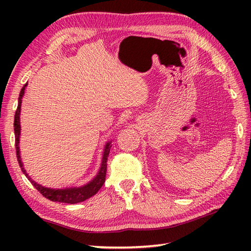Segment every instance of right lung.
Here are the masks:
<instances>
[{
    "label": "right lung",
    "mask_w": 251,
    "mask_h": 251,
    "mask_svg": "<svg viewBox=\"0 0 251 251\" xmlns=\"http://www.w3.org/2000/svg\"><path fill=\"white\" fill-rule=\"evenodd\" d=\"M28 84H25V86L21 88L19 98H18V106L17 111L15 113V121H14V131H15V143H16V153H17V159L19 163V166L23 170V173L30 182L35 186V189L40 192L46 199H49L51 201H59V202H66V204H77L88 200L89 197L94 196L97 192L100 190L101 186L103 185L105 181V175H106V161H108V156L111 149V141L106 142L104 146V150L102 154V161L99 168L98 174L95 176L93 180H90L88 183L84 184L82 186H71V188H65V189H50L46 188V186L41 185L36 183L34 180L30 178V176L26 174L25 169L24 167V164L21 162L20 156V150H19V138H20V111H21V102H23V97L25 95V90Z\"/></svg>",
    "instance_id": "1"
}]
</instances>
